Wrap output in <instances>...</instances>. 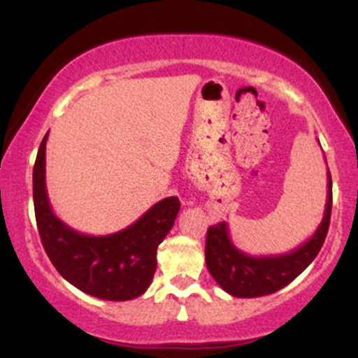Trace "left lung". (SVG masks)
<instances>
[{
    "label": "left lung",
    "mask_w": 358,
    "mask_h": 358,
    "mask_svg": "<svg viewBox=\"0 0 358 358\" xmlns=\"http://www.w3.org/2000/svg\"><path fill=\"white\" fill-rule=\"evenodd\" d=\"M327 205L322 224L306 242L279 256H249L232 244L225 222L207 231L205 261L222 289L236 298H257L276 293L305 271L322 249L331 215V175L328 171Z\"/></svg>",
    "instance_id": "obj_1"
}]
</instances>
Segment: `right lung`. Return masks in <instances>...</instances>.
<instances>
[{"mask_svg":"<svg viewBox=\"0 0 358 358\" xmlns=\"http://www.w3.org/2000/svg\"><path fill=\"white\" fill-rule=\"evenodd\" d=\"M45 134L34 166L36 227L52 264L80 291L109 301L141 296L156 271V249L173 227L180 210L176 196L159 200L122 231L87 236L55 215L45 185Z\"/></svg>","mask_w":358,"mask_h":358,"instance_id":"1","label":"right lung"}]
</instances>
